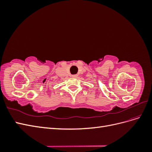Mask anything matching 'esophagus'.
Returning <instances> with one entry per match:
<instances>
[{"label":"esophagus","instance_id":"1","mask_svg":"<svg viewBox=\"0 0 152 152\" xmlns=\"http://www.w3.org/2000/svg\"><path fill=\"white\" fill-rule=\"evenodd\" d=\"M77 74H75V75H72V77H77Z\"/></svg>","mask_w":152,"mask_h":152}]
</instances>
